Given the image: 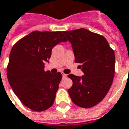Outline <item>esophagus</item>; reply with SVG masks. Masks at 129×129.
<instances>
[{"instance_id":"esophagus-1","label":"esophagus","mask_w":129,"mask_h":129,"mask_svg":"<svg viewBox=\"0 0 129 129\" xmlns=\"http://www.w3.org/2000/svg\"><path fill=\"white\" fill-rule=\"evenodd\" d=\"M61 74H62V77H63V78H66V77H67V74H64L63 72H61Z\"/></svg>"}]
</instances>
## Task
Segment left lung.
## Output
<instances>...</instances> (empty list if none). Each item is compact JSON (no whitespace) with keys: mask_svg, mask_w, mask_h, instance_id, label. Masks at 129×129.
I'll use <instances>...</instances> for the list:
<instances>
[{"mask_svg":"<svg viewBox=\"0 0 129 129\" xmlns=\"http://www.w3.org/2000/svg\"><path fill=\"white\" fill-rule=\"evenodd\" d=\"M72 44L76 63H81L84 75L70 74L72 86L68 89L75 105L90 108L108 93L115 74V53L103 35L85 28L63 31Z\"/></svg>","mask_w":129,"mask_h":129,"instance_id":"obj_1","label":"left lung"}]
</instances>
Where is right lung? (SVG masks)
Listing matches in <instances>:
<instances>
[{
	"mask_svg": "<svg viewBox=\"0 0 129 129\" xmlns=\"http://www.w3.org/2000/svg\"><path fill=\"white\" fill-rule=\"evenodd\" d=\"M63 31H33L14 44L9 55L7 74L11 89L24 105L43 111L54 103L61 80L59 72L44 71L52 48L67 42Z\"/></svg>",
	"mask_w": 129,
	"mask_h": 129,
	"instance_id": "obj_1",
	"label": "right lung"
}]
</instances>
